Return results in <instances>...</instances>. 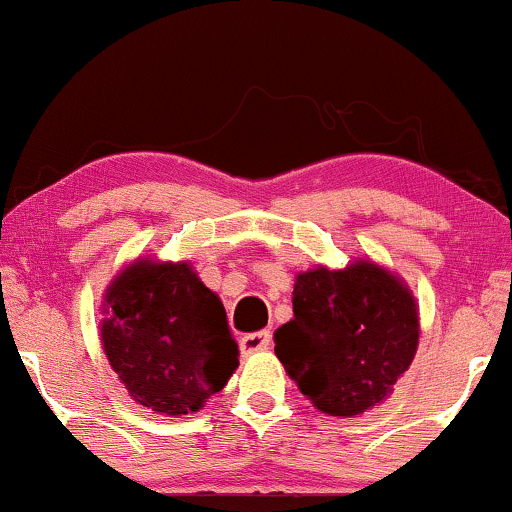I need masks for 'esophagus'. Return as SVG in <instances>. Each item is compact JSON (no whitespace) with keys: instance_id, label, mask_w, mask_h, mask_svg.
Masks as SVG:
<instances>
[{"instance_id":"esophagus-1","label":"esophagus","mask_w":512,"mask_h":512,"mask_svg":"<svg viewBox=\"0 0 512 512\" xmlns=\"http://www.w3.org/2000/svg\"><path fill=\"white\" fill-rule=\"evenodd\" d=\"M272 345V333L270 331H256L247 333L240 338V349L242 354H254V352H265Z\"/></svg>"}]
</instances>
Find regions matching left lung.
Here are the masks:
<instances>
[{"label": "left lung", "mask_w": 512, "mask_h": 512, "mask_svg": "<svg viewBox=\"0 0 512 512\" xmlns=\"http://www.w3.org/2000/svg\"><path fill=\"white\" fill-rule=\"evenodd\" d=\"M419 342L415 296L373 261L307 270L293 286V319L275 331V354L312 405L354 417L382 403L410 368Z\"/></svg>", "instance_id": "left-lung-1"}]
</instances>
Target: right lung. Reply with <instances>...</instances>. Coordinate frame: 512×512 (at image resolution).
Masks as SVG:
<instances>
[{"label": "right lung", "mask_w": 512, "mask_h": 512, "mask_svg": "<svg viewBox=\"0 0 512 512\" xmlns=\"http://www.w3.org/2000/svg\"><path fill=\"white\" fill-rule=\"evenodd\" d=\"M102 347L139 405L198 412L240 366L223 303L188 263H130L104 293Z\"/></svg>", "instance_id": "add662e5"}]
</instances>
